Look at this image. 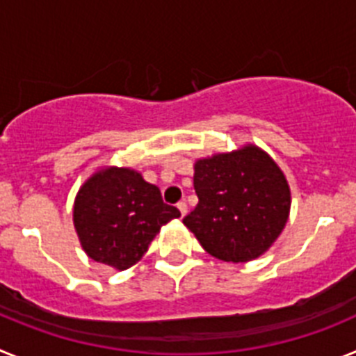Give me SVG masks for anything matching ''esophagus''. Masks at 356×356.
I'll return each instance as SVG.
<instances>
[{
	"label": "esophagus",
	"instance_id": "1",
	"mask_svg": "<svg viewBox=\"0 0 356 356\" xmlns=\"http://www.w3.org/2000/svg\"><path fill=\"white\" fill-rule=\"evenodd\" d=\"M178 210H180V213H181V217L185 216V213H187V203H185V201H180V203H178Z\"/></svg>",
	"mask_w": 356,
	"mask_h": 356
}]
</instances>
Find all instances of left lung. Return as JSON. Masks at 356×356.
Returning <instances> with one entry per match:
<instances>
[{
    "instance_id": "obj_1",
    "label": "left lung",
    "mask_w": 356,
    "mask_h": 356,
    "mask_svg": "<svg viewBox=\"0 0 356 356\" xmlns=\"http://www.w3.org/2000/svg\"><path fill=\"white\" fill-rule=\"evenodd\" d=\"M197 205L184 217L203 250L225 262H248L271 248L291 210L282 169L248 144L194 163Z\"/></svg>"
}]
</instances>
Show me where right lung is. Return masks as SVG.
<instances>
[{"label": "right lung", "mask_w": 356, "mask_h": 356, "mask_svg": "<svg viewBox=\"0 0 356 356\" xmlns=\"http://www.w3.org/2000/svg\"><path fill=\"white\" fill-rule=\"evenodd\" d=\"M180 217L160 188L128 168H106L81 185L72 221L83 251L94 262L124 271L139 262L165 222Z\"/></svg>", "instance_id": "obj_1"}]
</instances>
